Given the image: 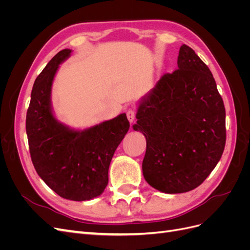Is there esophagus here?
<instances>
[{
  "mask_svg": "<svg viewBox=\"0 0 250 250\" xmlns=\"http://www.w3.org/2000/svg\"><path fill=\"white\" fill-rule=\"evenodd\" d=\"M135 118V110L134 109H128L127 110V119L130 123H132Z\"/></svg>",
  "mask_w": 250,
  "mask_h": 250,
  "instance_id": "1",
  "label": "esophagus"
}]
</instances>
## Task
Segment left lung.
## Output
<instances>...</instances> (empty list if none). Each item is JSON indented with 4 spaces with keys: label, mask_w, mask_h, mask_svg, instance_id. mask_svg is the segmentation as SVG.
<instances>
[{
    "label": "left lung",
    "mask_w": 250,
    "mask_h": 250,
    "mask_svg": "<svg viewBox=\"0 0 250 250\" xmlns=\"http://www.w3.org/2000/svg\"><path fill=\"white\" fill-rule=\"evenodd\" d=\"M178 69L142 98L133 129L146 138L143 174L167 194L200 186L220 161L226 141L225 108L208 65L187 44Z\"/></svg>",
    "instance_id": "left-lung-1"
}]
</instances>
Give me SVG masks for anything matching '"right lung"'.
I'll return each mask as SVG.
<instances>
[{"label":"right lung","instance_id":"add662e5","mask_svg":"<svg viewBox=\"0 0 250 250\" xmlns=\"http://www.w3.org/2000/svg\"><path fill=\"white\" fill-rule=\"evenodd\" d=\"M71 52H58L35 79L26 131L40 177L60 197L84 201L99 196L106 188L111 158L130 124L126 113H121L87 129L73 130L55 119L51 107L52 83L59 64Z\"/></svg>","mask_w":250,"mask_h":250}]
</instances>
